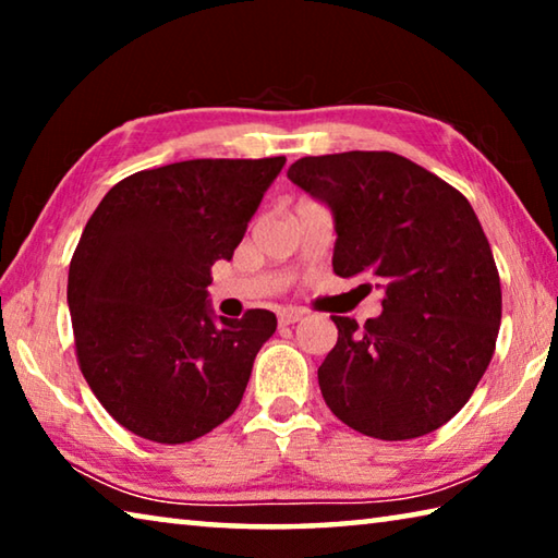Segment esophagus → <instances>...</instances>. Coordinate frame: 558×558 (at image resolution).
Wrapping results in <instances>:
<instances>
[{
	"label": "esophagus",
	"instance_id": "obj_1",
	"mask_svg": "<svg viewBox=\"0 0 558 558\" xmlns=\"http://www.w3.org/2000/svg\"><path fill=\"white\" fill-rule=\"evenodd\" d=\"M305 315V310H298V307H288V310H280L278 313V323L286 327V325H295Z\"/></svg>",
	"mask_w": 558,
	"mask_h": 558
}]
</instances>
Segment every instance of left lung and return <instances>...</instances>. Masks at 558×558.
<instances>
[{"label":"left lung","mask_w":558,"mask_h":558,"mask_svg":"<svg viewBox=\"0 0 558 558\" xmlns=\"http://www.w3.org/2000/svg\"><path fill=\"white\" fill-rule=\"evenodd\" d=\"M288 179L335 214L332 268L379 280L384 313L359 327L332 315L337 344L317 369L339 421L409 440L448 423L483 379L502 288L470 202L393 153L302 157Z\"/></svg>","instance_id":"obj_1"}]
</instances>
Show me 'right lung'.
<instances>
[{
	"instance_id": "right-lung-1",
	"label": "right lung",
	"mask_w": 558,
	"mask_h": 558,
	"mask_svg": "<svg viewBox=\"0 0 558 558\" xmlns=\"http://www.w3.org/2000/svg\"><path fill=\"white\" fill-rule=\"evenodd\" d=\"M286 157L186 159L102 196L69 268L75 356L122 428L179 446L239 409L268 310L211 317V266L231 260Z\"/></svg>"
}]
</instances>
